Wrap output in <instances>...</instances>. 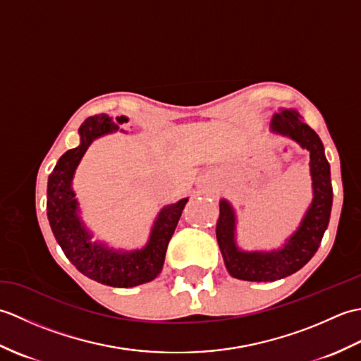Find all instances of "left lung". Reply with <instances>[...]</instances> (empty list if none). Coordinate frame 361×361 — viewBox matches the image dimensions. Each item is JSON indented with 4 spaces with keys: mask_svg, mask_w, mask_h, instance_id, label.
<instances>
[{
    "mask_svg": "<svg viewBox=\"0 0 361 361\" xmlns=\"http://www.w3.org/2000/svg\"><path fill=\"white\" fill-rule=\"evenodd\" d=\"M271 130L286 135L310 152V173L313 181V200L301 226L290 237L283 248L274 251L243 252L234 243V212L226 200L220 202L217 220V242L229 274L235 279L270 282L287 278L309 262L319 248L332 209V181L324 145L315 130L310 128L293 110L276 113Z\"/></svg>",
    "mask_w": 361,
    "mask_h": 361,
    "instance_id": "1",
    "label": "left lung"
}]
</instances>
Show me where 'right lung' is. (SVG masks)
<instances>
[{
    "label": "right lung",
    "instance_id": "add662e5",
    "mask_svg": "<svg viewBox=\"0 0 361 361\" xmlns=\"http://www.w3.org/2000/svg\"><path fill=\"white\" fill-rule=\"evenodd\" d=\"M126 121V118H118V122ZM113 130H118V124L106 114H96L83 122L79 128L80 145L63 153L49 175L46 209L54 237L82 274L104 286L127 288L153 281L163 270L169 240L188 198L163 208L152 229L150 240L142 250L119 252L105 248L101 243H91V235L75 212L78 202L74 200L71 181L91 141Z\"/></svg>",
    "mask_w": 361,
    "mask_h": 361
}]
</instances>
